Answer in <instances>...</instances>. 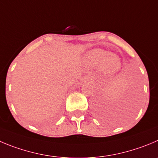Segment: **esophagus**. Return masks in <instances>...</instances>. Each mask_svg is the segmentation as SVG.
Returning a JSON list of instances; mask_svg holds the SVG:
<instances>
[{
  "mask_svg": "<svg viewBox=\"0 0 158 158\" xmlns=\"http://www.w3.org/2000/svg\"><path fill=\"white\" fill-rule=\"evenodd\" d=\"M88 81H89V78L86 77V76H85V77H82V79H80L81 83H86V82H87Z\"/></svg>",
  "mask_w": 158,
  "mask_h": 158,
  "instance_id": "34e87169",
  "label": "esophagus"
}]
</instances>
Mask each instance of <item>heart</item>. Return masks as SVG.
I'll list each match as a JSON object with an SVG mask.
<instances>
[{
  "mask_svg": "<svg viewBox=\"0 0 158 158\" xmlns=\"http://www.w3.org/2000/svg\"><path fill=\"white\" fill-rule=\"evenodd\" d=\"M84 62L90 67H101L107 75L115 74L122 67V61L118 56L102 49L89 51L84 57Z\"/></svg>",
  "mask_w": 158,
  "mask_h": 158,
  "instance_id": "1",
  "label": "heart"
}]
</instances>
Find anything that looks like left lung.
<instances>
[{
	"instance_id": "1",
	"label": "left lung",
	"mask_w": 158,
	"mask_h": 158,
	"mask_svg": "<svg viewBox=\"0 0 158 158\" xmlns=\"http://www.w3.org/2000/svg\"><path fill=\"white\" fill-rule=\"evenodd\" d=\"M137 107L138 98L136 95H126L114 106H107L101 101L95 106L94 112L97 118L104 122H118L133 114Z\"/></svg>"
}]
</instances>
